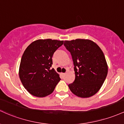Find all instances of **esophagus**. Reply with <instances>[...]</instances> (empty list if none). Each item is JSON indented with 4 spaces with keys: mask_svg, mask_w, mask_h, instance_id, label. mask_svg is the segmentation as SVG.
<instances>
[{
    "mask_svg": "<svg viewBox=\"0 0 124 124\" xmlns=\"http://www.w3.org/2000/svg\"><path fill=\"white\" fill-rule=\"evenodd\" d=\"M66 73H62V76H65V75H66Z\"/></svg>",
    "mask_w": 124,
    "mask_h": 124,
    "instance_id": "obj_1",
    "label": "esophagus"
}]
</instances>
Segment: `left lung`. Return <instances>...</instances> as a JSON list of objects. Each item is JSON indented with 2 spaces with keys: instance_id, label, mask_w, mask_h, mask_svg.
Returning a JSON list of instances; mask_svg holds the SVG:
<instances>
[{
  "instance_id": "obj_1",
  "label": "left lung",
  "mask_w": 124,
  "mask_h": 124,
  "mask_svg": "<svg viewBox=\"0 0 124 124\" xmlns=\"http://www.w3.org/2000/svg\"><path fill=\"white\" fill-rule=\"evenodd\" d=\"M71 53L75 80L69 85L70 91L81 98L94 95L102 87L108 73V65L102 50L95 42L77 39L64 43Z\"/></svg>"
}]
</instances>
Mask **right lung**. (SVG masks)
Returning <instances> with one entry per match:
<instances>
[{
	"mask_svg": "<svg viewBox=\"0 0 124 124\" xmlns=\"http://www.w3.org/2000/svg\"><path fill=\"white\" fill-rule=\"evenodd\" d=\"M63 40L39 39L32 42L22 57L19 75L22 84L31 95L44 97L53 92L61 80L53 68L52 57Z\"/></svg>",
	"mask_w": 124,
	"mask_h": 124,
	"instance_id": "obj_1",
	"label": "right lung"
}]
</instances>
